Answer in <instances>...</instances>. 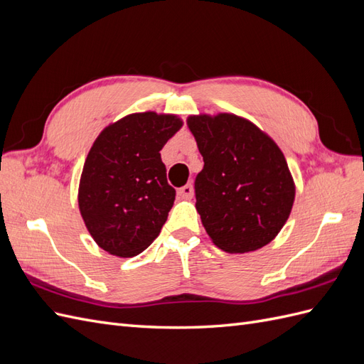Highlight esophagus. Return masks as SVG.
I'll list each match as a JSON object with an SVG mask.
<instances>
[{"instance_id": "34e87169", "label": "esophagus", "mask_w": 364, "mask_h": 364, "mask_svg": "<svg viewBox=\"0 0 364 364\" xmlns=\"http://www.w3.org/2000/svg\"><path fill=\"white\" fill-rule=\"evenodd\" d=\"M178 194H179L181 197H183V199H190V197H193V194H194L193 185H191V183H188V185L182 186V188H179V190H178Z\"/></svg>"}]
</instances>
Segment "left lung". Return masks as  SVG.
<instances>
[{"instance_id": "obj_1", "label": "left lung", "mask_w": 364, "mask_h": 364, "mask_svg": "<svg viewBox=\"0 0 364 364\" xmlns=\"http://www.w3.org/2000/svg\"><path fill=\"white\" fill-rule=\"evenodd\" d=\"M188 127L205 162L194 190L208 235L229 253L269 245L294 202V182L279 147L232 114L193 115Z\"/></svg>"}]
</instances>
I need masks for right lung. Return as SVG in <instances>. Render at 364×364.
I'll return each mask as SVG.
<instances>
[{
    "label": "right lung",
    "mask_w": 364,
    "mask_h": 364,
    "mask_svg": "<svg viewBox=\"0 0 364 364\" xmlns=\"http://www.w3.org/2000/svg\"><path fill=\"white\" fill-rule=\"evenodd\" d=\"M181 127L176 115L132 114L94 141L83 165L79 208L95 243L111 255H138L167 222L176 190L159 151Z\"/></svg>",
    "instance_id": "add662e5"
}]
</instances>
